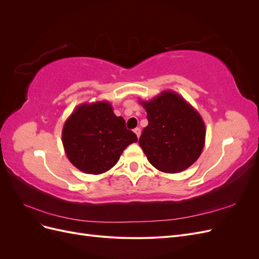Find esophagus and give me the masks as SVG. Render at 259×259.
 Listing matches in <instances>:
<instances>
[{"mask_svg":"<svg viewBox=\"0 0 259 259\" xmlns=\"http://www.w3.org/2000/svg\"><path fill=\"white\" fill-rule=\"evenodd\" d=\"M134 133L136 134V136L139 138L140 137V128H138V127H136L135 130H134Z\"/></svg>","mask_w":259,"mask_h":259,"instance_id":"esophagus-1","label":"esophagus"}]
</instances>
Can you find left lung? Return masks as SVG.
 I'll list each match as a JSON object with an SVG mask.
<instances>
[{
	"label": "left lung",
	"instance_id": "left-lung-1",
	"mask_svg": "<svg viewBox=\"0 0 259 259\" xmlns=\"http://www.w3.org/2000/svg\"><path fill=\"white\" fill-rule=\"evenodd\" d=\"M139 103L149 122L139 138V146L151 165L168 174L191 166L205 144L206 128L200 113L174 91H164Z\"/></svg>",
	"mask_w": 259,
	"mask_h": 259
}]
</instances>
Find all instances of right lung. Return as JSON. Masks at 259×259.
<instances>
[{
    "instance_id": "right-lung-1",
    "label": "right lung",
    "mask_w": 259,
    "mask_h": 259,
    "mask_svg": "<svg viewBox=\"0 0 259 259\" xmlns=\"http://www.w3.org/2000/svg\"><path fill=\"white\" fill-rule=\"evenodd\" d=\"M61 138L72 165L93 175L112 168L124 149L138 140L107 100L77 106L66 120Z\"/></svg>"
}]
</instances>
